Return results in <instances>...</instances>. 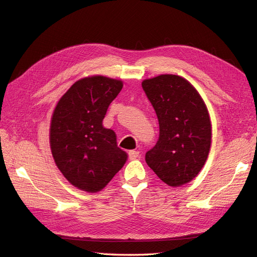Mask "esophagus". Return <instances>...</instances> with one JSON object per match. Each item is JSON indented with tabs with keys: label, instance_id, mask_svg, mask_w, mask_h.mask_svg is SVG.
<instances>
[{
	"label": "esophagus",
	"instance_id": "obj_1",
	"mask_svg": "<svg viewBox=\"0 0 257 257\" xmlns=\"http://www.w3.org/2000/svg\"><path fill=\"white\" fill-rule=\"evenodd\" d=\"M139 157V152L135 150H131L128 151V159L130 160H136Z\"/></svg>",
	"mask_w": 257,
	"mask_h": 257
}]
</instances>
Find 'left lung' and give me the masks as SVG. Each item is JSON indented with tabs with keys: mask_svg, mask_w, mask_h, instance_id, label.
<instances>
[{
	"mask_svg": "<svg viewBox=\"0 0 257 257\" xmlns=\"http://www.w3.org/2000/svg\"><path fill=\"white\" fill-rule=\"evenodd\" d=\"M158 115L159 141L146 162L163 182L180 186L195 178L207 161L211 123L197 90L177 75H160L142 83Z\"/></svg>",
	"mask_w": 257,
	"mask_h": 257,
	"instance_id": "8db88e82",
	"label": "left lung"
}]
</instances>
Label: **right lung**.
Segmentation results:
<instances>
[{"label":"right lung","instance_id":"1","mask_svg":"<svg viewBox=\"0 0 257 257\" xmlns=\"http://www.w3.org/2000/svg\"><path fill=\"white\" fill-rule=\"evenodd\" d=\"M121 80L104 76L76 81L60 98L51 118L50 148L61 173L76 188L95 193L125 164L112 130L103 126Z\"/></svg>","mask_w":257,"mask_h":257}]
</instances>
